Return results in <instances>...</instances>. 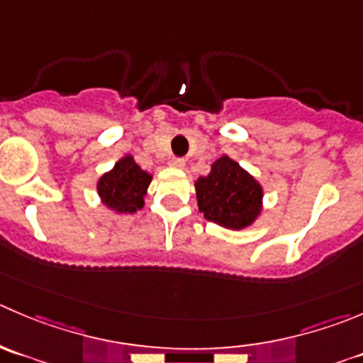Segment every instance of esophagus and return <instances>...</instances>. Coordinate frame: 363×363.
<instances>
[{
	"instance_id": "34e87169",
	"label": "esophagus",
	"mask_w": 363,
	"mask_h": 363,
	"mask_svg": "<svg viewBox=\"0 0 363 363\" xmlns=\"http://www.w3.org/2000/svg\"><path fill=\"white\" fill-rule=\"evenodd\" d=\"M186 164V160L184 157H172L170 160V167H175V168H184Z\"/></svg>"
}]
</instances>
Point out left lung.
Instances as JSON below:
<instances>
[{
	"label": "left lung",
	"mask_w": 363,
	"mask_h": 363,
	"mask_svg": "<svg viewBox=\"0 0 363 363\" xmlns=\"http://www.w3.org/2000/svg\"><path fill=\"white\" fill-rule=\"evenodd\" d=\"M199 209L209 221L227 228H245L260 214L262 188L230 157L214 161L209 175L195 184Z\"/></svg>",
	"instance_id": "1"
}]
</instances>
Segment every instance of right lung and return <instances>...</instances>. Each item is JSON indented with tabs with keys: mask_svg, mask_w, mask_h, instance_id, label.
Returning <instances> with one entry per match:
<instances>
[{
	"mask_svg": "<svg viewBox=\"0 0 363 363\" xmlns=\"http://www.w3.org/2000/svg\"><path fill=\"white\" fill-rule=\"evenodd\" d=\"M150 175L135 163L131 156L118 161L115 168L97 182V191L110 209L135 213L143 207V196L150 184Z\"/></svg>",
	"mask_w": 363,
	"mask_h": 363,
	"instance_id": "1",
	"label": "right lung"
}]
</instances>
